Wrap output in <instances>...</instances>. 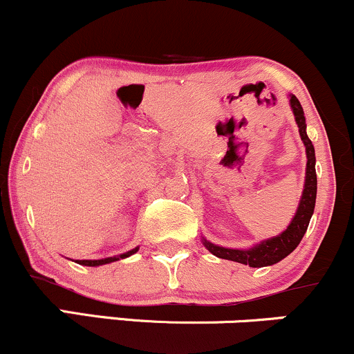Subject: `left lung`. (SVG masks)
Masks as SVG:
<instances>
[{"label":"left lung","instance_id":"1","mask_svg":"<svg viewBox=\"0 0 354 354\" xmlns=\"http://www.w3.org/2000/svg\"><path fill=\"white\" fill-rule=\"evenodd\" d=\"M290 104L293 109V115L296 120V124L299 128V136L306 148V176H304V189L299 200L298 209H296L293 219H291L290 226L283 231L278 236L265 239L259 245H254L250 250H231V248H223L218 245H213L208 239L203 238V245L208 248L209 253L223 259H230V261L241 263V265H248L251 268H263L271 266L274 263L281 261L288 254L293 253L295 248L299 245L304 233H306L310 219L315 211L316 203V169H315V146H313L311 140L306 135V120H304V111L301 103L295 95H290Z\"/></svg>","mask_w":354,"mask_h":354}]
</instances>
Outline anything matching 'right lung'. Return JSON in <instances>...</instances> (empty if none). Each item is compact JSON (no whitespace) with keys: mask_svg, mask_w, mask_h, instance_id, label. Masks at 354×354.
Returning <instances> with one entry per match:
<instances>
[{"mask_svg":"<svg viewBox=\"0 0 354 354\" xmlns=\"http://www.w3.org/2000/svg\"><path fill=\"white\" fill-rule=\"evenodd\" d=\"M138 250H140V248H135V250L128 251V253H123V254H120V256H113V258H104V259H76V263H78V265H83V266H101V265H108V263L118 261V259H120V258H128V256L135 254Z\"/></svg>","mask_w":354,"mask_h":354,"instance_id":"add662e5","label":"right lung"}]
</instances>
